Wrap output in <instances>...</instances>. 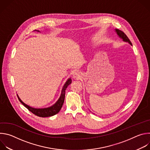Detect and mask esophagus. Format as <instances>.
<instances>
[{
    "label": "esophagus",
    "mask_w": 150,
    "mask_h": 150,
    "mask_svg": "<svg viewBox=\"0 0 150 150\" xmlns=\"http://www.w3.org/2000/svg\"><path fill=\"white\" fill-rule=\"evenodd\" d=\"M74 78H78V76H79V75H78L77 73L75 72V73L74 74Z\"/></svg>",
    "instance_id": "34e87169"
}]
</instances>
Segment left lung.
Instances as JSON below:
<instances>
[{"instance_id":"obj_1","label":"left lung","mask_w":150,"mask_h":150,"mask_svg":"<svg viewBox=\"0 0 150 150\" xmlns=\"http://www.w3.org/2000/svg\"><path fill=\"white\" fill-rule=\"evenodd\" d=\"M116 31L117 34H118V35H119L121 38H122L123 41H126V42H128L131 45H132L131 41H130V40L129 39V38H128V37H127V35H126L123 31H120V30H117V29L116 30Z\"/></svg>"}]
</instances>
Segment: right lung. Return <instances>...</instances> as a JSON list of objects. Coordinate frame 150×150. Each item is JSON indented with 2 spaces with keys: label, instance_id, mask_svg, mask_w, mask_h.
Masks as SVG:
<instances>
[{
  "label": "right lung",
  "instance_id": "add662e5",
  "mask_svg": "<svg viewBox=\"0 0 150 150\" xmlns=\"http://www.w3.org/2000/svg\"><path fill=\"white\" fill-rule=\"evenodd\" d=\"M71 82H72V80L71 78H69L65 84L64 85V86L62 90V94H61L60 97L59 99L58 100V101L53 105H52V107H50V108H48L34 109V108H31V107L25 104L24 103H23L22 101H21L18 96V98L19 101L22 103L29 111H30L34 115H35L37 116H39V117H41L52 116H54V115H56L57 113H58L59 112V111L60 110L62 107V105L64 103V100H65V90H66L67 88L68 87V85L69 84H71Z\"/></svg>",
  "mask_w": 150,
  "mask_h": 150
}]
</instances>
